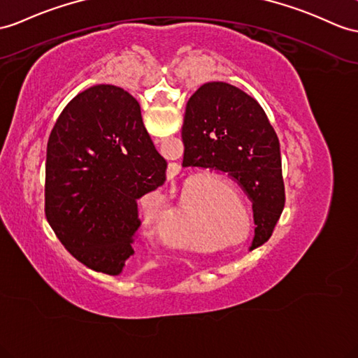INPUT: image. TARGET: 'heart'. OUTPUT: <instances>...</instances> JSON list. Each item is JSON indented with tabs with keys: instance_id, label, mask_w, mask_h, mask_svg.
<instances>
[{
	"instance_id": "heart-1",
	"label": "heart",
	"mask_w": 358,
	"mask_h": 358,
	"mask_svg": "<svg viewBox=\"0 0 358 358\" xmlns=\"http://www.w3.org/2000/svg\"><path fill=\"white\" fill-rule=\"evenodd\" d=\"M147 224L150 226V229H152L155 234H158V235L161 234V226H159L158 223H156L153 219H147ZM170 240H171L173 243H176V245H189V243H191L188 235L180 234L178 229L173 231V232L170 234Z\"/></svg>"
}]
</instances>
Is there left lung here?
Wrapping results in <instances>:
<instances>
[{
	"label": "left lung",
	"mask_w": 358,
	"mask_h": 358,
	"mask_svg": "<svg viewBox=\"0 0 358 358\" xmlns=\"http://www.w3.org/2000/svg\"><path fill=\"white\" fill-rule=\"evenodd\" d=\"M182 167L219 170L246 191L254 209L252 246L266 241L285 203L280 141L266 112L245 91L209 82L191 95L182 126Z\"/></svg>",
	"instance_id": "left-lung-1"
}]
</instances>
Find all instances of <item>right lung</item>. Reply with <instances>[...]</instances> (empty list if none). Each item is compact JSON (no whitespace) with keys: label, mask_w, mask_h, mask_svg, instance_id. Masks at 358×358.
Returning a JSON list of instances; mask_svg holds the SVG:
<instances>
[{"label":"right lung","mask_w":358,"mask_h":358,"mask_svg":"<svg viewBox=\"0 0 358 358\" xmlns=\"http://www.w3.org/2000/svg\"><path fill=\"white\" fill-rule=\"evenodd\" d=\"M139 103L113 85L77 94L51 130L45 215L65 249L106 275L123 272L141 226L138 200L165 182Z\"/></svg>","instance_id":"obj_1"}]
</instances>
